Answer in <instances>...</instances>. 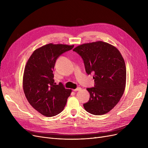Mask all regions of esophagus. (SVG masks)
<instances>
[{"instance_id":"esophagus-1","label":"esophagus","mask_w":148,"mask_h":148,"mask_svg":"<svg viewBox=\"0 0 148 148\" xmlns=\"http://www.w3.org/2000/svg\"><path fill=\"white\" fill-rule=\"evenodd\" d=\"M82 89V88H76V89H73V91H74V92H76V91H79V90H80Z\"/></svg>"}]
</instances>
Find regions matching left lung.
<instances>
[{"label":"left lung","instance_id":"8db88e82","mask_svg":"<svg viewBox=\"0 0 148 148\" xmlns=\"http://www.w3.org/2000/svg\"><path fill=\"white\" fill-rule=\"evenodd\" d=\"M83 60L86 72L94 73L95 86L87 88L89 101L83 104L90 114L102 115L110 112L120 101L126 84V66L120 51L103 41L83 44L76 47Z\"/></svg>","mask_w":148,"mask_h":148}]
</instances>
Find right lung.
Returning <instances> with one entry per match:
<instances>
[{"instance_id":"add662e5","label":"right lung","mask_w":148,"mask_h":148,"mask_svg":"<svg viewBox=\"0 0 148 148\" xmlns=\"http://www.w3.org/2000/svg\"><path fill=\"white\" fill-rule=\"evenodd\" d=\"M74 45L50 43L36 49L28 59L23 78V88L29 104L41 114L51 117L60 113L71 89L56 84L53 69L56 59Z\"/></svg>"}]
</instances>
